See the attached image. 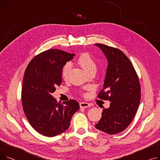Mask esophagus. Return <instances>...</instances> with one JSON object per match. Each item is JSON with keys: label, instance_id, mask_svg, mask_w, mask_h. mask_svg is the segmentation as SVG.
I'll return each mask as SVG.
<instances>
[{"label": "esophagus", "instance_id": "esophagus-1", "mask_svg": "<svg viewBox=\"0 0 160 160\" xmlns=\"http://www.w3.org/2000/svg\"><path fill=\"white\" fill-rule=\"evenodd\" d=\"M80 108H88V107L91 106V105L89 103H88V102H80Z\"/></svg>", "mask_w": 160, "mask_h": 160}]
</instances>
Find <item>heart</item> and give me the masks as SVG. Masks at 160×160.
<instances>
[{"label":"heart","instance_id":"obj_1","mask_svg":"<svg viewBox=\"0 0 160 160\" xmlns=\"http://www.w3.org/2000/svg\"><path fill=\"white\" fill-rule=\"evenodd\" d=\"M78 63L88 74L93 69H96V65L91 57L87 53L82 54L78 60ZM71 69V63H66L62 70V77L65 79L68 77L69 72Z\"/></svg>","mask_w":160,"mask_h":160}]
</instances>
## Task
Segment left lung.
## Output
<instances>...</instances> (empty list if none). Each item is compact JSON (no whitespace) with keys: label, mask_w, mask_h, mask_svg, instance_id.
<instances>
[{"label":"left lung","mask_w":160,"mask_h":160,"mask_svg":"<svg viewBox=\"0 0 160 160\" xmlns=\"http://www.w3.org/2000/svg\"><path fill=\"white\" fill-rule=\"evenodd\" d=\"M106 56L108 65L103 89L98 98L110 100L102 110L97 129L116 134L127 128L135 116L141 100V86L136 71L128 58L118 48L96 43Z\"/></svg>","instance_id":"left-lung-1"}]
</instances>
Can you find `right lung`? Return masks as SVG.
<instances>
[{
  "instance_id": "obj_1",
  "label": "right lung",
  "mask_w": 160,
  "mask_h": 160,
  "mask_svg": "<svg viewBox=\"0 0 160 160\" xmlns=\"http://www.w3.org/2000/svg\"><path fill=\"white\" fill-rule=\"evenodd\" d=\"M74 56L49 49L33 58L25 70L21 91L23 111L33 128L45 136L54 137L68 129L72 115L80 108L74 99L62 104L51 95L62 83L63 67Z\"/></svg>"
}]
</instances>
